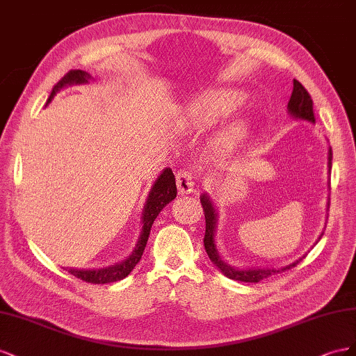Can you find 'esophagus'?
Returning a JSON list of instances; mask_svg holds the SVG:
<instances>
[{
    "label": "esophagus",
    "instance_id": "1",
    "mask_svg": "<svg viewBox=\"0 0 356 356\" xmlns=\"http://www.w3.org/2000/svg\"><path fill=\"white\" fill-rule=\"evenodd\" d=\"M176 180H177V188L180 194H191L195 188L197 172L192 168H181L177 171Z\"/></svg>",
    "mask_w": 356,
    "mask_h": 356
}]
</instances>
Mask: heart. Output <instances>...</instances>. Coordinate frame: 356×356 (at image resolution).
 Listing matches in <instances>:
<instances>
[{
    "instance_id": "1",
    "label": "heart",
    "mask_w": 356,
    "mask_h": 356,
    "mask_svg": "<svg viewBox=\"0 0 356 356\" xmlns=\"http://www.w3.org/2000/svg\"><path fill=\"white\" fill-rule=\"evenodd\" d=\"M241 94L236 92V90H215L198 98L191 108V116L194 120L201 122V124H207V122L218 120L223 116L229 115L241 103ZM246 133V122L236 120L227 131L223 140L232 143L237 141Z\"/></svg>"
}]
</instances>
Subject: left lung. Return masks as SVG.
<instances>
[{
	"instance_id": "left-lung-1",
	"label": "left lung",
	"mask_w": 356,
	"mask_h": 356,
	"mask_svg": "<svg viewBox=\"0 0 356 356\" xmlns=\"http://www.w3.org/2000/svg\"><path fill=\"white\" fill-rule=\"evenodd\" d=\"M288 111L298 119L309 120L312 124H314V111H313V101L310 94L306 90L298 80H293V90L291 99L288 103ZM331 161H332V150L330 149L328 152V167L331 170ZM201 206L202 210H204V218H206V234H204V249L207 252V255L210 261L215 264V266L225 274V276L231 280H238V282H250V283H257L262 279H266L274 273H280L289 270L292 267H296L297 264L301 261L298 259L297 262H292L289 266L277 268V270H262V268H255V270H237L234 267L228 266L227 262H223L220 257L218 255V250L215 246V231H216V211L215 207H213L211 201L209 200L207 195L201 197Z\"/></svg>"
}]
</instances>
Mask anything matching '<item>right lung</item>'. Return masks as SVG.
<instances>
[{
  "instance_id": "1",
  "label": "right lung",
  "mask_w": 356,
  "mask_h": 356,
  "mask_svg": "<svg viewBox=\"0 0 356 356\" xmlns=\"http://www.w3.org/2000/svg\"><path fill=\"white\" fill-rule=\"evenodd\" d=\"M88 79L90 76L82 70H71L68 73L59 80V82L54 86L52 92H50V97L47 99V103L54 98V95L58 92L60 88H64L65 85H73V83H86ZM177 194V188H176V179L172 171L170 168L164 170V172L158 177L155 181L154 188H152L147 202L145 206L143 211V231H141V236L138 238V243L136 249L131 253L129 258H127L124 262L116 264L113 267H107V268H101V270H74L71 268L68 270L70 274H73L74 277L83 280L86 283H110V282H118L127 277L128 274L133 271V268L137 266L138 261L141 259V255H143L146 243L150 234V228L152 223L156 219V216L161 213V210L164 209L170 201L176 198Z\"/></svg>"
}]
</instances>
